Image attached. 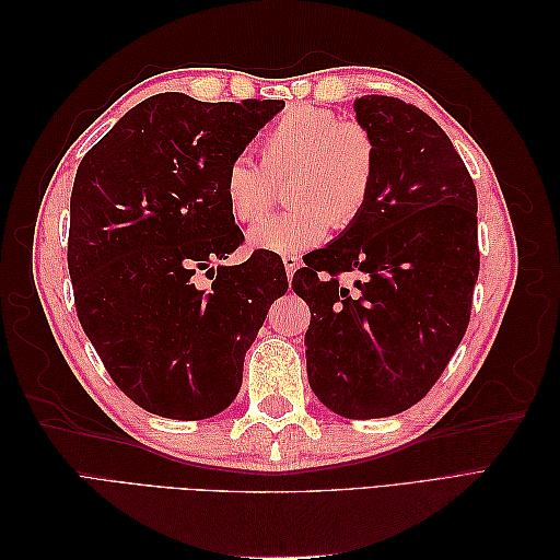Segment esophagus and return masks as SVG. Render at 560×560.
<instances>
[{
	"label": "esophagus",
	"mask_w": 560,
	"mask_h": 560,
	"mask_svg": "<svg viewBox=\"0 0 560 560\" xmlns=\"http://www.w3.org/2000/svg\"><path fill=\"white\" fill-rule=\"evenodd\" d=\"M282 264H284V270H287V276H294V270L301 266V259L299 257H282Z\"/></svg>",
	"instance_id": "1"
}]
</instances>
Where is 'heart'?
<instances>
[{
	"instance_id": "heart-1",
	"label": "heart",
	"mask_w": 560,
	"mask_h": 560,
	"mask_svg": "<svg viewBox=\"0 0 560 560\" xmlns=\"http://www.w3.org/2000/svg\"><path fill=\"white\" fill-rule=\"evenodd\" d=\"M261 163L247 154L231 159L222 179L226 208L243 224L257 222L273 196V177L290 173L287 198L294 206L254 224L247 243L294 257L325 241L331 226L343 231L360 222L376 191L378 144L360 121H341L327 107L294 105L266 130Z\"/></svg>"
}]
</instances>
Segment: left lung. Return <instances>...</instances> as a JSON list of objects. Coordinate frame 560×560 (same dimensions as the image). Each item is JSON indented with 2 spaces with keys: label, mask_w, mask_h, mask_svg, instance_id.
I'll use <instances>...</instances> for the list:
<instances>
[{
  "label": "left lung",
  "mask_w": 560,
  "mask_h": 560,
  "mask_svg": "<svg viewBox=\"0 0 560 560\" xmlns=\"http://www.w3.org/2000/svg\"><path fill=\"white\" fill-rule=\"evenodd\" d=\"M378 144L366 212L308 254L294 292L308 303V383L346 418L411 409L444 374L469 325L479 278L477 189L448 135L399 97L362 95ZM360 269L354 291L340 276Z\"/></svg>",
  "instance_id": "1"
}]
</instances>
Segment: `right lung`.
<instances>
[{
	"label": "right lung",
	"mask_w": 560,
	"mask_h": 560,
	"mask_svg": "<svg viewBox=\"0 0 560 560\" xmlns=\"http://www.w3.org/2000/svg\"><path fill=\"white\" fill-rule=\"evenodd\" d=\"M282 107L159 93L79 163L67 238L74 308L116 387L149 413H222L270 303L287 292L268 252L212 268L245 241L222 191L226 165ZM200 272L210 291L197 287Z\"/></svg>",
	"instance_id": "1"
}]
</instances>
